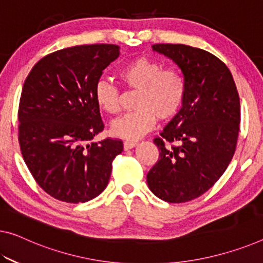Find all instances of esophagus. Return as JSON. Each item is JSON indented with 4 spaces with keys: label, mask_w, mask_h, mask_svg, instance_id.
Instances as JSON below:
<instances>
[{
    "label": "esophagus",
    "mask_w": 263,
    "mask_h": 263,
    "mask_svg": "<svg viewBox=\"0 0 263 263\" xmlns=\"http://www.w3.org/2000/svg\"><path fill=\"white\" fill-rule=\"evenodd\" d=\"M137 141H132V140H126L123 142V147H124V151H128V149H130V148H134V147H136L137 145Z\"/></svg>",
    "instance_id": "obj_1"
}]
</instances>
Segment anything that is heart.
<instances>
[{
    "label": "heart",
    "instance_id": "obj_1",
    "mask_svg": "<svg viewBox=\"0 0 263 263\" xmlns=\"http://www.w3.org/2000/svg\"><path fill=\"white\" fill-rule=\"evenodd\" d=\"M119 78L128 88L139 90L133 110L111 123L116 136L135 141L160 121L173 119L179 112L185 96V80L179 70L167 68L148 58H137L119 71ZM100 109L110 115L121 109L119 88L107 80L98 82L94 91Z\"/></svg>",
    "mask_w": 263,
    "mask_h": 263
}]
</instances>
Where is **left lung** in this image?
Segmentation results:
<instances>
[{
    "label": "left lung",
    "instance_id": "left-lung-1",
    "mask_svg": "<svg viewBox=\"0 0 263 263\" xmlns=\"http://www.w3.org/2000/svg\"><path fill=\"white\" fill-rule=\"evenodd\" d=\"M152 48L179 66L185 96L182 108L154 139L160 155L147 183L159 199L182 203L211 189L232 161L240 98L228 67L211 52L184 44Z\"/></svg>",
    "mask_w": 263,
    "mask_h": 263
}]
</instances>
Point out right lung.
<instances>
[{
	"label": "right lung",
	"mask_w": 263,
	"mask_h": 263,
	"mask_svg": "<svg viewBox=\"0 0 263 263\" xmlns=\"http://www.w3.org/2000/svg\"><path fill=\"white\" fill-rule=\"evenodd\" d=\"M120 55L116 44H88L44 56L24 81L18 142L37 184L56 200L79 203L108 185L121 140L92 142L103 130L94 91L102 71Z\"/></svg>",
	"instance_id": "add662e5"
}]
</instances>
